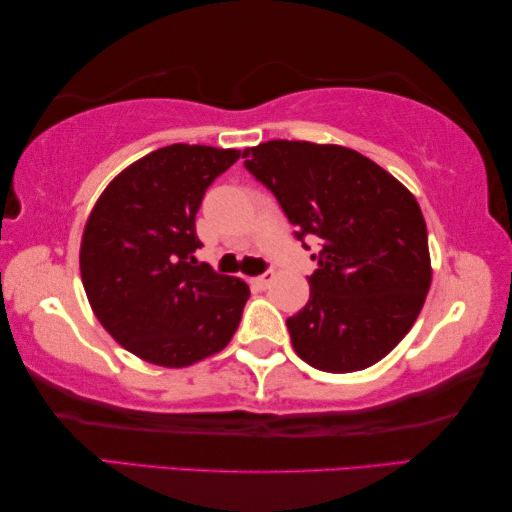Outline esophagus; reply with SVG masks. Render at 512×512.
Returning <instances> with one entry per match:
<instances>
[{
  "instance_id": "obj_1",
  "label": "esophagus",
  "mask_w": 512,
  "mask_h": 512,
  "mask_svg": "<svg viewBox=\"0 0 512 512\" xmlns=\"http://www.w3.org/2000/svg\"><path fill=\"white\" fill-rule=\"evenodd\" d=\"M272 281H274V274H272V272H265V274L254 276V279H251V283H254V286L261 288V290H265L267 286H270Z\"/></svg>"
}]
</instances>
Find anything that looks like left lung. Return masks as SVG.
Returning <instances> with one entry per match:
<instances>
[{
  "mask_svg": "<svg viewBox=\"0 0 512 512\" xmlns=\"http://www.w3.org/2000/svg\"><path fill=\"white\" fill-rule=\"evenodd\" d=\"M242 158L279 199L295 236L322 238L311 299L286 322L297 356L333 374L379 363L415 324L431 288L429 238L413 192L340 145L267 140Z\"/></svg>",
  "mask_w": 512,
  "mask_h": 512,
  "instance_id": "1",
  "label": "left lung"
}]
</instances>
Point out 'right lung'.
<instances>
[{
  "mask_svg": "<svg viewBox=\"0 0 512 512\" xmlns=\"http://www.w3.org/2000/svg\"><path fill=\"white\" fill-rule=\"evenodd\" d=\"M238 158V149L161 147L124 167L88 215L79 267L90 308L147 363L195 365L238 329L249 286L192 256L204 192Z\"/></svg>",
  "mask_w": 512,
  "mask_h": 512,
  "instance_id": "1",
  "label": "right lung"
}]
</instances>
